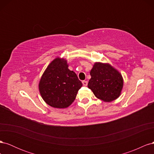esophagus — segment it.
I'll use <instances>...</instances> for the list:
<instances>
[{"label": "esophagus", "instance_id": "esophagus-1", "mask_svg": "<svg viewBox=\"0 0 154 154\" xmlns=\"http://www.w3.org/2000/svg\"><path fill=\"white\" fill-rule=\"evenodd\" d=\"M82 83H83V85H84V86H87V84H88V82H87V81H83L82 82Z\"/></svg>", "mask_w": 154, "mask_h": 154}]
</instances>
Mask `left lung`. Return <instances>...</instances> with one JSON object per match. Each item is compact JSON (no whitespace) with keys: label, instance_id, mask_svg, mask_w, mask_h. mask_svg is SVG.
I'll return each mask as SVG.
<instances>
[{"label":"left lung","instance_id":"1","mask_svg":"<svg viewBox=\"0 0 154 154\" xmlns=\"http://www.w3.org/2000/svg\"><path fill=\"white\" fill-rule=\"evenodd\" d=\"M88 87L97 98L106 102L119 96L123 85L122 76L109 64L96 63L91 71Z\"/></svg>","mask_w":154,"mask_h":154}]
</instances>
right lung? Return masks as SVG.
I'll return each mask as SVG.
<instances>
[{
	"label": "right lung",
	"instance_id": "1",
	"mask_svg": "<svg viewBox=\"0 0 154 154\" xmlns=\"http://www.w3.org/2000/svg\"><path fill=\"white\" fill-rule=\"evenodd\" d=\"M82 83L68 69L66 60L57 58L51 62L42 76L39 91L43 100L54 108H67L76 98Z\"/></svg>",
	"mask_w": 154,
	"mask_h": 154
}]
</instances>
